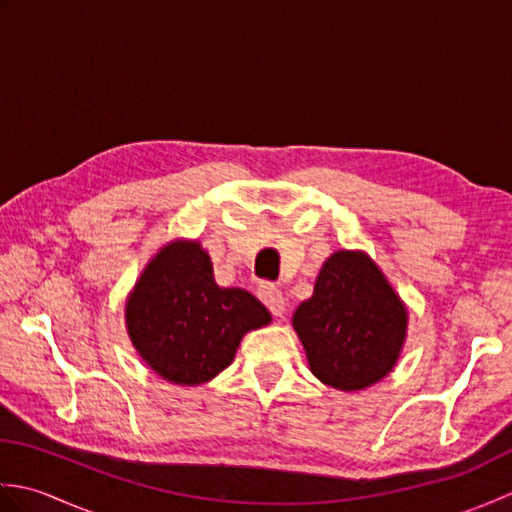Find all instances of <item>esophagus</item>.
Returning a JSON list of instances; mask_svg holds the SVG:
<instances>
[{
    "label": "esophagus",
    "instance_id": "obj_1",
    "mask_svg": "<svg viewBox=\"0 0 512 512\" xmlns=\"http://www.w3.org/2000/svg\"><path fill=\"white\" fill-rule=\"evenodd\" d=\"M257 295L264 301V306L275 314V317H281V314H284L286 299L281 295L279 288H275L273 284H262L257 288Z\"/></svg>",
    "mask_w": 512,
    "mask_h": 512
}]
</instances>
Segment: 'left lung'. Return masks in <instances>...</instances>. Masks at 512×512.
Segmentation results:
<instances>
[{"label":"left lung","mask_w":512,"mask_h":512,"mask_svg":"<svg viewBox=\"0 0 512 512\" xmlns=\"http://www.w3.org/2000/svg\"><path fill=\"white\" fill-rule=\"evenodd\" d=\"M292 325L312 374L330 387L356 391L396 365L407 310L372 259L339 250L323 264L314 295L297 308Z\"/></svg>","instance_id":"obj_1"}]
</instances>
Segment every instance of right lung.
<instances>
[{
    "label": "right lung",
    "mask_w": 512,
    "mask_h": 512,
    "mask_svg": "<svg viewBox=\"0 0 512 512\" xmlns=\"http://www.w3.org/2000/svg\"><path fill=\"white\" fill-rule=\"evenodd\" d=\"M270 312L242 288H220L198 242L151 259L127 301V330L149 367L176 385H200L231 365L248 330Z\"/></svg>",
    "instance_id": "1"
}]
</instances>
